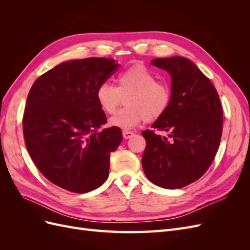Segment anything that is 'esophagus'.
I'll return each instance as SVG.
<instances>
[{
    "label": "esophagus",
    "mask_w": 250,
    "mask_h": 250,
    "mask_svg": "<svg viewBox=\"0 0 250 250\" xmlns=\"http://www.w3.org/2000/svg\"><path fill=\"white\" fill-rule=\"evenodd\" d=\"M133 135H134V133H133L132 131H128V130H124V131H123V138H124L125 140H128V139L132 138Z\"/></svg>",
    "instance_id": "1"
}]
</instances>
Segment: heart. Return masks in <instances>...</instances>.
Listing matches in <instances>:
<instances>
[{
    "label": "heart",
    "instance_id": "b5f03b06",
    "mask_svg": "<svg viewBox=\"0 0 250 250\" xmlns=\"http://www.w3.org/2000/svg\"><path fill=\"white\" fill-rule=\"evenodd\" d=\"M125 98L126 106L109 119L112 127L129 130L144 120L152 122L168 110L172 94L164 82L156 81L155 74L143 64H133L119 75L117 86L105 81L97 87L96 99L100 108L112 115Z\"/></svg>",
    "mask_w": 250,
    "mask_h": 250
}]
</instances>
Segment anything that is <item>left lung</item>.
Segmentation results:
<instances>
[{
	"label": "left lung",
	"instance_id": "8db88e82",
	"mask_svg": "<svg viewBox=\"0 0 250 250\" xmlns=\"http://www.w3.org/2000/svg\"><path fill=\"white\" fill-rule=\"evenodd\" d=\"M151 64L171 75V104L151 126L168 132L171 141L144 130L142 166L151 183L173 190L194 183L209 168L221 141L223 111L215 86L191 60L155 58Z\"/></svg>",
	"mask_w": 250,
	"mask_h": 250
}]
</instances>
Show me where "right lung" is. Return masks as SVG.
Returning a JSON list of instances; mask_svg holds the SVG:
<instances>
[{
	"label": "right lung",
	"mask_w": 250,
	"mask_h": 250,
	"mask_svg": "<svg viewBox=\"0 0 250 250\" xmlns=\"http://www.w3.org/2000/svg\"><path fill=\"white\" fill-rule=\"evenodd\" d=\"M118 67L109 58L70 60L42 74L28 94L22 117L28 152L42 175L64 190L90 192L108 177L110 153L123 135L117 127L98 131L107 119L96 90Z\"/></svg>",
	"instance_id": "1"
}]
</instances>
